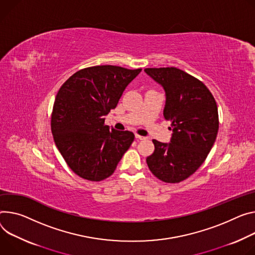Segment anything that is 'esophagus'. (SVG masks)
Wrapping results in <instances>:
<instances>
[{"label": "esophagus", "instance_id": "1", "mask_svg": "<svg viewBox=\"0 0 255 255\" xmlns=\"http://www.w3.org/2000/svg\"><path fill=\"white\" fill-rule=\"evenodd\" d=\"M135 138H136V139H138V140H145L146 139V137L141 136V135H138V134H135Z\"/></svg>", "mask_w": 255, "mask_h": 255}]
</instances>
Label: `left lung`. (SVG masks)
Wrapping results in <instances>:
<instances>
[{
	"instance_id": "8db88e82",
	"label": "left lung",
	"mask_w": 255,
	"mask_h": 255,
	"mask_svg": "<svg viewBox=\"0 0 255 255\" xmlns=\"http://www.w3.org/2000/svg\"><path fill=\"white\" fill-rule=\"evenodd\" d=\"M144 71L166 91L164 117L173 129L170 143L152 140L154 151L146 163L160 181L179 183L195 173L211 151L219 131L218 106L204 83L181 69Z\"/></svg>"
}]
</instances>
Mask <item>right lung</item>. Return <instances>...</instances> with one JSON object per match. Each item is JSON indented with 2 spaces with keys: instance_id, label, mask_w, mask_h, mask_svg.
<instances>
[{
  "instance_id": "right-lung-1",
  "label": "right lung",
  "mask_w": 255,
  "mask_h": 255,
  "mask_svg": "<svg viewBox=\"0 0 255 255\" xmlns=\"http://www.w3.org/2000/svg\"><path fill=\"white\" fill-rule=\"evenodd\" d=\"M140 71L113 65L87 67L59 89L51 129L63 158L79 177L95 182L109 178L132 144V132L109 130L104 117Z\"/></svg>"
}]
</instances>
